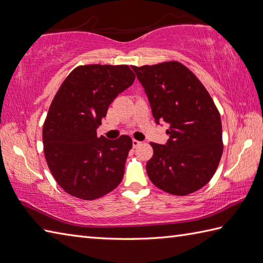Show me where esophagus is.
Wrapping results in <instances>:
<instances>
[{"label": "esophagus", "mask_w": 263, "mask_h": 263, "mask_svg": "<svg viewBox=\"0 0 263 263\" xmlns=\"http://www.w3.org/2000/svg\"><path fill=\"white\" fill-rule=\"evenodd\" d=\"M142 142L141 141H138V140H135V139H133L132 140V146H133V148H137V147H139L140 146Z\"/></svg>", "instance_id": "esophagus-1"}]
</instances>
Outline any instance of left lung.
Listing matches in <instances>:
<instances>
[{"label":"left lung","instance_id":"1","mask_svg":"<svg viewBox=\"0 0 263 263\" xmlns=\"http://www.w3.org/2000/svg\"><path fill=\"white\" fill-rule=\"evenodd\" d=\"M132 69L156 123L170 125L166 144L150 143V181L174 195L198 191L214 176L222 155L220 114L214 100L193 72L176 61Z\"/></svg>","mask_w":263,"mask_h":263}]
</instances>
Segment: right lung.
Segmentation results:
<instances>
[{"label": "right lung", "mask_w": 263, "mask_h": 263, "mask_svg": "<svg viewBox=\"0 0 263 263\" xmlns=\"http://www.w3.org/2000/svg\"><path fill=\"white\" fill-rule=\"evenodd\" d=\"M136 76L127 65H80L66 77L49 106L43 126L44 153L59 185L66 193L95 200L121 183L128 136L97 137L110 103Z\"/></svg>", "instance_id": "add662e5"}]
</instances>
